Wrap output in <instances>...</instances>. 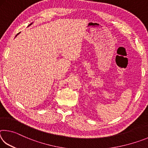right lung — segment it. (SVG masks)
Returning a JSON list of instances; mask_svg holds the SVG:
<instances>
[{
    "mask_svg": "<svg viewBox=\"0 0 148 148\" xmlns=\"http://www.w3.org/2000/svg\"><path fill=\"white\" fill-rule=\"evenodd\" d=\"M31 24H32V23H31ZM31 24H30V25H31ZM18 34H19V33H18ZM17 35H16V36H17Z\"/></svg>",
    "mask_w": 148,
    "mask_h": 148,
    "instance_id": "obj_1",
    "label": "right lung"
}]
</instances>
